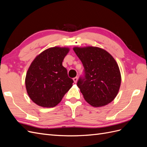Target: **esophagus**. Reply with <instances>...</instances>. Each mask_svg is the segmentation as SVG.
Masks as SVG:
<instances>
[{
    "label": "esophagus",
    "mask_w": 147,
    "mask_h": 147,
    "mask_svg": "<svg viewBox=\"0 0 147 147\" xmlns=\"http://www.w3.org/2000/svg\"><path fill=\"white\" fill-rule=\"evenodd\" d=\"M73 80H74V82L75 83H76L77 82V80H78V77H74V78H73Z\"/></svg>",
    "instance_id": "obj_1"
}]
</instances>
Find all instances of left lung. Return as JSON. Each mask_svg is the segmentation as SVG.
Wrapping results in <instances>:
<instances>
[{"label":"left lung","instance_id":"left-lung-1","mask_svg":"<svg viewBox=\"0 0 147 147\" xmlns=\"http://www.w3.org/2000/svg\"><path fill=\"white\" fill-rule=\"evenodd\" d=\"M73 50L84 69V76L77 82L84 99L94 107L110 103L121 85V73L116 61L99 47H74Z\"/></svg>","mask_w":147,"mask_h":147}]
</instances>
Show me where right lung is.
Returning <instances> with one entry per match:
<instances>
[{"label": "right lung", "mask_w": 147, "mask_h": 147, "mask_svg": "<svg viewBox=\"0 0 147 147\" xmlns=\"http://www.w3.org/2000/svg\"><path fill=\"white\" fill-rule=\"evenodd\" d=\"M70 49L55 47L37 55L28 70L25 78L28 94L35 104L53 107L61 101L74 83L68 77L63 61Z\"/></svg>", "instance_id": "add662e5"}]
</instances>
